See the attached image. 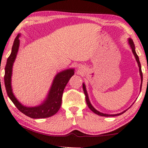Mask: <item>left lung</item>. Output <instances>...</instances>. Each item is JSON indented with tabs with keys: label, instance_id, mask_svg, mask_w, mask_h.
<instances>
[{
	"label": "left lung",
	"instance_id": "8db88e82",
	"mask_svg": "<svg viewBox=\"0 0 148 148\" xmlns=\"http://www.w3.org/2000/svg\"><path fill=\"white\" fill-rule=\"evenodd\" d=\"M128 43L130 46V47L132 48V51L133 52V54L134 55V56H135L136 58V60L137 61V62L138 64V66H139V71H140V76H141V86H140V90L142 89V81H143V74H142V68H141V64H140V60H139V57L136 54V50H135V45H134V43L133 42V40L132 38H129L128 39ZM83 90H84V94L86 96V103H87V105L89 108L92 110V112H94V113H95L96 114H98L99 116H106V117H109V116H119V115H121V114H122L124 113L125 112H126V110H124V111L122 112V113H120V114H103L102 113V112H98V110H96L92 106V105L91 104V103H90V100H89V98H88V93H87V91H86V86H85V84H83Z\"/></svg>",
	"mask_w": 148,
	"mask_h": 148
}]
</instances>
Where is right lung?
<instances>
[{"instance_id":"obj_1","label":"right lung","mask_w":148,"mask_h":148,"mask_svg":"<svg viewBox=\"0 0 148 148\" xmlns=\"http://www.w3.org/2000/svg\"><path fill=\"white\" fill-rule=\"evenodd\" d=\"M20 34L14 39L12 52L7 59L4 74V85L7 94L18 110L31 118H45L54 115L60 108L64 90L70 78L74 74V69H67L56 74L53 80L47 98L40 105L34 107H26L21 104L12 93L11 86L12 66L16 59L20 45Z\"/></svg>"}]
</instances>
